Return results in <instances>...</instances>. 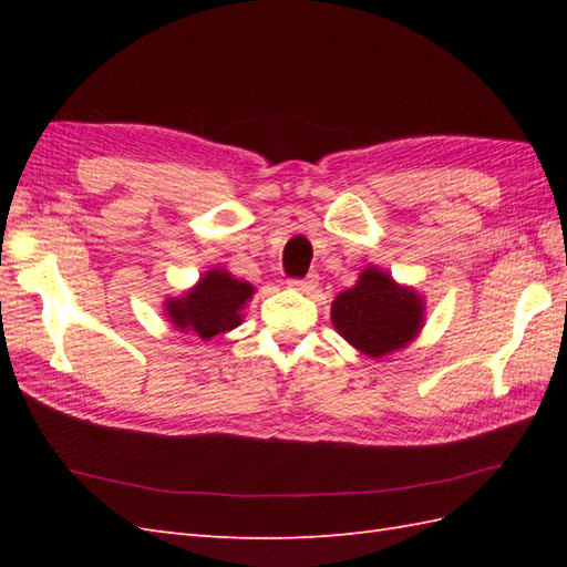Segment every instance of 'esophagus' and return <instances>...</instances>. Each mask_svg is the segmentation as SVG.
I'll return each mask as SVG.
<instances>
[{
	"label": "esophagus",
	"mask_w": 567,
	"mask_h": 567,
	"mask_svg": "<svg viewBox=\"0 0 567 567\" xmlns=\"http://www.w3.org/2000/svg\"><path fill=\"white\" fill-rule=\"evenodd\" d=\"M292 287V290H297V292H302V295H311L315 292V287H317V275H309V277H302V280H290L287 282Z\"/></svg>",
	"instance_id": "obj_1"
}]
</instances>
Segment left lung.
Segmentation results:
<instances>
[{"instance_id":"left-lung-1","label":"left lung","mask_w":567,"mask_h":567,"mask_svg":"<svg viewBox=\"0 0 567 567\" xmlns=\"http://www.w3.org/2000/svg\"><path fill=\"white\" fill-rule=\"evenodd\" d=\"M424 299L396 285L380 268H365L351 290L331 302L333 329L368 358L390 355L412 343L424 327Z\"/></svg>"}]
</instances>
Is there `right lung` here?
Returning <instances> with one entry per match:
<instances>
[{
  "label": "right lung",
  "mask_w": 567,
  "mask_h": 567,
  "mask_svg": "<svg viewBox=\"0 0 567 567\" xmlns=\"http://www.w3.org/2000/svg\"><path fill=\"white\" fill-rule=\"evenodd\" d=\"M256 287L246 280H236L224 268L207 270L199 282L183 297H171L165 302V315L175 329L197 333L202 341L236 329L240 311L250 302Z\"/></svg>",
  "instance_id": "1"
}]
</instances>
